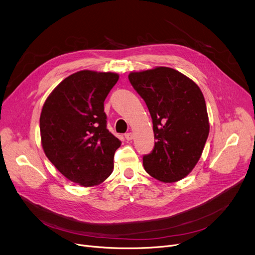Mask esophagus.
Masks as SVG:
<instances>
[{
    "mask_svg": "<svg viewBox=\"0 0 255 255\" xmlns=\"http://www.w3.org/2000/svg\"><path fill=\"white\" fill-rule=\"evenodd\" d=\"M125 138H126V140H127V141L132 140V139H133V133H131V132L126 133V134H125Z\"/></svg>",
    "mask_w": 255,
    "mask_h": 255,
    "instance_id": "esophagus-1",
    "label": "esophagus"
}]
</instances>
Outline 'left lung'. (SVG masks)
Here are the masks:
<instances>
[{"mask_svg":"<svg viewBox=\"0 0 255 255\" xmlns=\"http://www.w3.org/2000/svg\"><path fill=\"white\" fill-rule=\"evenodd\" d=\"M128 78L152 119L155 142L152 151L143 156L144 170L164 183L185 178L197 164L210 133L200 88L169 67L131 72Z\"/></svg>","mask_w":255,"mask_h":255,"instance_id":"left-lung-1","label":"left lung"}]
</instances>
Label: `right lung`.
Returning a JSON list of instances; mask_svg holds the SVG:
<instances>
[{"mask_svg":"<svg viewBox=\"0 0 255 255\" xmlns=\"http://www.w3.org/2000/svg\"><path fill=\"white\" fill-rule=\"evenodd\" d=\"M118 79L113 72L78 71L59 83L42 106V149L63 176L80 186H97L114 170L121 141L107 129L104 102Z\"/></svg>","mask_w":255,"mask_h":255,"instance_id":"1","label":"right lung"}]
</instances>
